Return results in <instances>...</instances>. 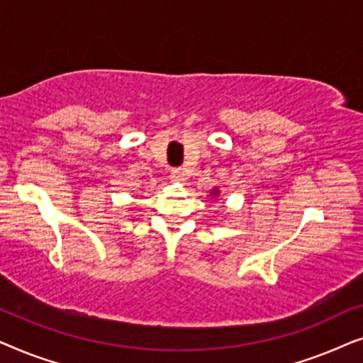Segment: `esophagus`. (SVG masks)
<instances>
[{
    "label": "esophagus",
    "mask_w": 363,
    "mask_h": 363,
    "mask_svg": "<svg viewBox=\"0 0 363 363\" xmlns=\"http://www.w3.org/2000/svg\"><path fill=\"white\" fill-rule=\"evenodd\" d=\"M170 180L173 183H183V182L186 180L185 172H183L182 168H173V170L170 172Z\"/></svg>",
    "instance_id": "1"
}]
</instances>
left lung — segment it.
<instances>
[{
  "instance_id": "left-lung-1",
  "label": "left lung",
  "mask_w": 363,
  "mask_h": 363,
  "mask_svg": "<svg viewBox=\"0 0 363 363\" xmlns=\"http://www.w3.org/2000/svg\"><path fill=\"white\" fill-rule=\"evenodd\" d=\"M218 193H220V190H218V188H215V190H213V196L218 195Z\"/></svg>"
}]
</instances>
